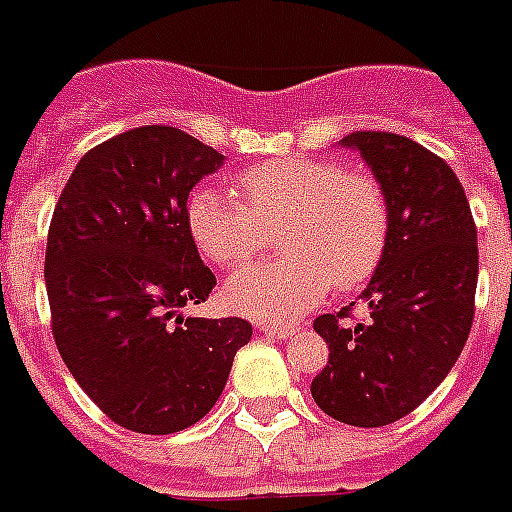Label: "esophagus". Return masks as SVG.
<instances>
[{
  "label": "esophagus",
  "mask_w": 512,
  "mask_h": 512,
  "mask_svg": "<svg viewBox=\"0 0 512 512\" xmlns=\"http://www.w3.org/2000/svg\"><path fill=\"white\" fill-rule=\"evenodd\" d=\"M257 328L268 336H278V339H292V336L297 334V328L294 326H278V323H270V321L257 323Z\"/></svg>",
  "instance_id": "obj_1"
}]
</instances>
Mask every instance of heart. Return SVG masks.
Segmentation results:
<instances>
[{
    "label": "heart",
    "mask_w": 512,
    "mask_h": 512,
    "mask_svg": "<svg viewBox=\"0 0 512 512\" xmlns=\"http://www.w3.org/2000/svg\"><path fill=\"white\" fill-rule=\"evenodd\" d=\"M244 199L226 189H197L186 205L189 234L220 268H239L284 228L286 257L239 270L226 302L257 321L286 323L315 307L331 286L363 284L386 249L389 207L381 186L334 160L284 157L236 178Z\"/></svg>",
    "instance_id": "1"
}]
</instances>
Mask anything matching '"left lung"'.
<instances>
[{
	"instance_id": "obj_1",
	"label": "left lung",
	"mask_w": 512,
	"mask_h": 512,
	"mask_svg": "<svg viewBox=\"0 0 512 512\" xmlns=\"http://www.w3.org/2000/svg\"><path fill=\"white\" fill-rule=\"evenodd\" d=\"M371 168L389 207L384 257L360 299L371 323L344 326L350 307L315 318L328 365L313 378L315 405L334 421L376 429L413 413L471 334L479 247L471 205L442 157L386 131L339 141Z\"/></svg>"
}]
</instances>
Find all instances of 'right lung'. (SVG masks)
Wrapping results in <instances>:
<instances>
[{
	"label": "right lung",
	"mask_w": 512,
	"mask_h": 512,
	"mask_svg": "<svg viewBox=\"0 0 512 512\" xmlns=\"http://www.w3.org/2000/svg\"><path fill=\"white\" fill-rule=\"evenodd\" d=\"M226 162L181 128L141 126L78 160L54 207V344L123 429L173 434L205 418L252 339L242 318H184L215 286L186 223L189 191Z\"/></svg>",
	"instance_id": "right-lung-1"
}]
</instances>
